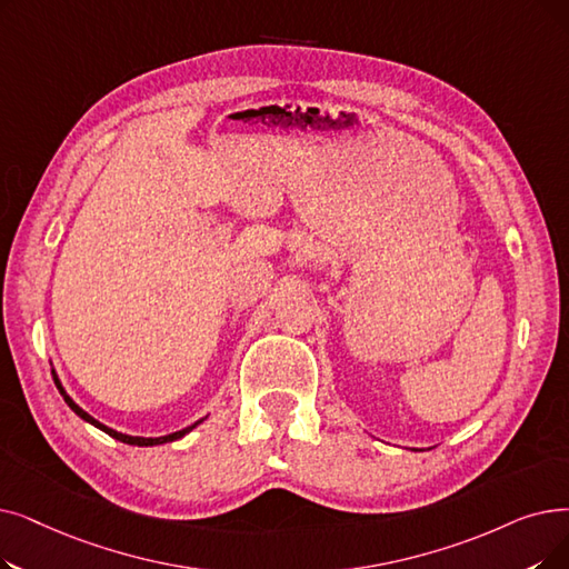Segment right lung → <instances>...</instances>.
<instances>
[{
    "label": "right lung",
    "instance_id": "right-lung-1",
    "mask_svg": "<svg viewBox=\"0 0 569 569\" xmlns=\"http://www.w3.org/2000/svg\"><path fill=\"white\" fill-rule=\"evenodd\" d=\"M53 379H56V386H58V390L62 392V398H64V402L71 407V411L73 413H79L83 421H88V423H92L94 428H100V430H104L107 435H111L113 439H118V441H122V443H132V447H156V443H167V441H174V439H181L183 435H188L197 423H202V421H197V423H192L190 428H183V430H179V432H171V435H164V437H156V439H151V437H132V435H122V432H116V430H111V428H107V426H102L100 421H97V418H92L88 411H83L77 402H73L69 395L64 392V388H62V383L58 381V377H56V372H53Z\"/></svg>",
    "mask_w": 569,
    "mask_h": 569
}]
</instances>
